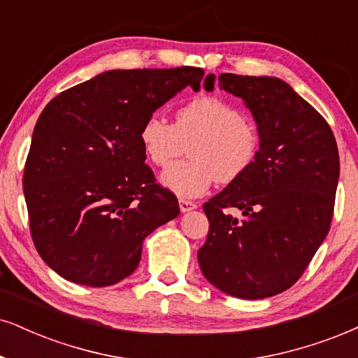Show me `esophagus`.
Listing matches in <instances>:
<instances>
[{
    "mask_svg": "<svg viewBox=\"0 0 358 358\" xmlns=\"http://www.w3.org/2000/svg\"><path fill=\"white\" fill-rule=\"evenodd\" d=\"M179 209L180 213H189V210L196 209V202L187 199H179Z\"/></svg>",
    "mask_w": 358,
    "mask_h": 358,
    "instance_id": "1",
    "label": "esophagus"
}]
</instances>
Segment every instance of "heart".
Instances as JSON below:
<instances>
[{"label": "heart", "mask_w": 358, "mask_h": 358, "mask_svg": "<svg viewBox=\"0 0 358 358\" xmlns=\"http://www.w3.org/2000/svg\"><path fill=\"white\" fill-rule=\"evenodd\" d=\"M139 141L145 157L169 167L189 148V162L167 169L161 182L182 197H196L213 186L231 184L244 176L259 152V132L236 106L217 96H199L176 113L174 124L159 114L143 122Z\"/></svg>", "instance_id": "heart-1"}]
</instances>
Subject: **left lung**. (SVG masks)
I'll return each instance as SVG.
<instances>
[{
	"label": "left lung",
	"mask_w": 358,
	"mask_h": 358,
	"mask_svg": "<svg viewBox=\"0 0 358 358\" xmlns=\"http://www.w3.org/2000/svg\"><path fill=\"white\" fill-rule=\"evenodd\" d=\"M214 81L206 78L207 91ZM217 81L244 99L260 144L249 171L202 206L209 232L197 260L206 279L232 297H272L301 279L327 237L337 143L327 121L282 79L226 73ZM227 208H239L243 219Z\"/></svg>",
	"instance_id": "8db88e82"
}]
</instances>
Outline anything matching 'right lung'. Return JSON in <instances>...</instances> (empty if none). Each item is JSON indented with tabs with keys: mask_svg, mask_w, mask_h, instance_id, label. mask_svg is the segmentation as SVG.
Segmentation results:
<instances>
[{
	"mask_svg": "<svg viewBox=\"0 0 358 358\" xmlns=\"http://www.w3.org/2000/svg\"><path fill=\"white\" fill-rule=\"evenodd\" d=\"M204 71L116 69L69 87L43 109L26 157L23 191L34 247L74 284L106 287L139 266L143 242L179 215L139 141L143 122Z\"/></svg>",
	"mask_w": 358,
	"mask_h": 358,
	"instance_id": "1",
	"label": "right lung"
}]
</instances>
